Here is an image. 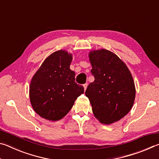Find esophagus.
I'll use <instances>...</instances> for the list:
<instances>
[{
    "mask_svg": "<svg viewBox=\"0 0 159 159\" xmlns=\"http://www.w3.org/2000/svg\"><path fill=\"white\" fill-rule=\"evenodd\" d=\"M83 87H84V90H85L86 88H87V87H88V83H85V84L83 85Z\"/></svg>",
    "mask_w": 159,
    "mask_h": 159,
    "instance_id": "obj_1",
    "label": "esophagus"
}]
</instances>
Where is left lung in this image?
<instances>
[{"label":"left lung","mask_w":159,"mask_h":159,"mask_svg":"<svg viewBox=\"0 0 159 159\" xmlns=\"http://www.w3.org/2000/svg\"><path fill=\"white\" fill-rule=\"evenodd\" d=\"M95 80L88 85L89 99L95 117L102 124L110 125L128 114L135 98V86L130 70L114 52L106 49L88 54Z\"/></svg>","instance_id":"left-lung-1"}]
</instances>
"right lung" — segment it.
Returning <instances> with one entry per match:
<instances>
[{
    "label": "right lung",
    "instance_id": "obj_1",
    "mask_svg": "<svg viewBox=\"0 0 159 159\" xmlns=\"http://www.w3.org/2000/svg\"><path fill=\"white\" fill-rule=\"evenodd\" d=\"M72 59V54L66 50L55 51L32 77L29 86L31 104L35 112L45 119H61L78 97L84 93V88L75 82V72L70 69Z\"/></svg>",
    "mask_w": 159,
    "mask_h": 159
}]
</instances>
